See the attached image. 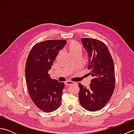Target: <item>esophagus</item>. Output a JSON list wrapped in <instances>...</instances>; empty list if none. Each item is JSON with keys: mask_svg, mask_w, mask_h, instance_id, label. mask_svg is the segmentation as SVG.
<instances>
[{"mask_svg": "<svg viewBox=\"0 0 134 134\" xmlns=\"http://www.w3.org/2000/svg\"><path fill=\"white\" fill-rule=\"evenodd\" d=\"M65 84L67 85V86H70V85H74V84H76V82H73V81H67L65 82Z\"/></svg>", "mask_w": 134, "mask_h": 134, "instance_id": "34e87169", "label": "esophagus"}]
</instances>
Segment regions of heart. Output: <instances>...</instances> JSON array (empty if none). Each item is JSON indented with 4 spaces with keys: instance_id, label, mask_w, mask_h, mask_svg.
<instances>
[{
    "instance_id": "b5f03b06",
    "label": "heart",
    "mask_w": 134,
    "mask_h": 134,
    "mask_svg": "<svg viewBox=\"0 0 134 134\" xmlns=\"http://www.w3.org/2000/svg\"><path fill=\"white\" fill-rule=\"evenodd\" d=\"M69 50L70 53H72L76 51H81V47L78 42L75 41H72L71 42L69 47Z\"/></svg>"
}]
</instances>
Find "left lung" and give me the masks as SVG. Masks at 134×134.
Here are the masks:
<instances>
[{"mask_svg": "<svg viewBox=\"0 0 134 134\" xmlns=\"http://www.w3.org/2000/svg\"><path fill=\"white\" fill-rule=\"evenodd\" d=\"M81 41L86 50L87 69L93 79L87 88L79 83V99L82 107L90 112L104 108L112 96L115 86V67L109 49L98 40L83 38Z\"/></svg>", "mask_w": 134, "mask_h": 134, "instance_id": "left-lung-1", "label": "left lung"}]
</instances>
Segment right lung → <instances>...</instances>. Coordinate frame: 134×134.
<instances>
[{
  "instance_id": "right-lung-1",
  "label": "right lung",
  "mask_w": 134,
  "mask_h": 134,
  "mask_svg": "<svg viewBox=\"0 0 134 134\" xmlns=\"http://www.w3.org/2000/svg\"><path fill=\"white\" fill-rule=\"evenodd\" d=\"M67 41L55 40L35 44L28 55L25 77L29 94L37 108L51 112L60 107L64 84L52 79L48 74L59 51Z\"/></svg>"
}]
</instances>
